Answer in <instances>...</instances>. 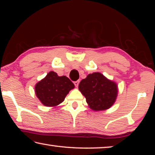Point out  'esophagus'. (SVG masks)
Here are the masks:
<instances>
[{
    "label": "esophagus",
    "mask_w": 155,
    "mask_h": 155,
    "mask_svg": "<svg viewBox=\"0 0 155 155\" xmlns=\"http://www.w3.org/2000/svg\"><path fill=\"white\" fill-rule=\"evenodd\" d=\"M79 80H78V81H74V85H75V87H78V84H79Z\"/></svg>",
    "instance_id": "34e87169"
}]
</instances>
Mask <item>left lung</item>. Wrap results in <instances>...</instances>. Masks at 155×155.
Returning a JSON list of instances; mask_svg holds the SVG:
<instances>
[{
	"label": "left lung",
	"mask_w": 155,
	"mask_h": 155,
	"mask_svg": "<svg viewBox=\"0 0 155 155\" xmlns=\"http://www.w3.org/2000/svg\"><path fill=\"white\" fill-rule=\"evenodd\" d=\"M86 102L94 111L105 110L111 107L116 99L117 85L99 72L89 74L78 85Z\"/></svg>",
	"instance_id": "left-lung-1"
}]
</instances>
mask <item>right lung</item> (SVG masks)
Masks as SVG:
<instances>
[{"label":"right lung","instance_id":"obj_1","mask_svg":"<svg viewBox=\"0 0 155 155\" xmlns=\"http://www.w3.org/2000/svg\"><path fill=\"white\" fill-rule=\"evenodd\" d=\"M74 85L65 76L59 77L56 72H50L35 85V94L41 103L46 107H54L61 103Z\"/></svg>","mask_w":155,"mask_h":155}]
</instances>
